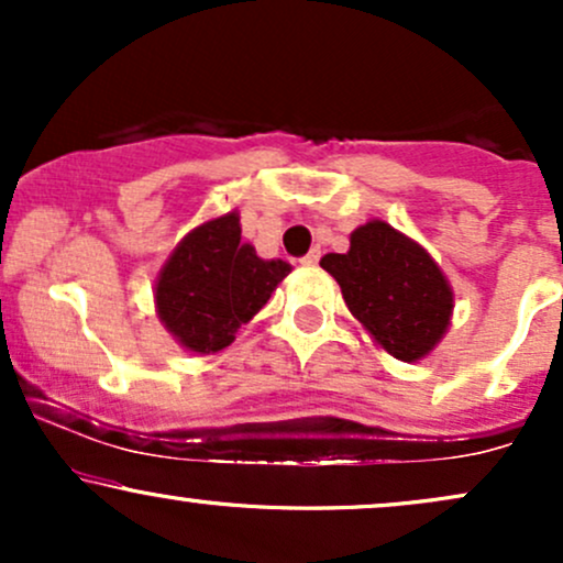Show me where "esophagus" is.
I'll list each match as a JSON object with an SVG mask.
<instances>
[{"label": "esophagus", "instance_id": "esophagus-1", "mask_svg": "<svg viewBox=\"0 0 563 563\" xmlns=\"http://www.w3.org/2000/svg\"><path fill=\"white\" fill-rule=\"evenodd\" d=\"M318 262H320V251H318V249H312V251H309V254L301 260L303 267H318Z\"/></svg>", "mask_w": 563, "mask_h": 563}]
</instances>
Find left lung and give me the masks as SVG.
Here are the masks:
<instances>
[{
	"label": "left lung",
	"instance_id": "8db88e82",
	"mask_svg": "<svg viewBox=\"0 0 563 563\" xmlns=\"http://www.w3.org/2000/svg\"><path fill=\"white\" fill-rule=\"evenodd\" d=\"M320 267L335 277L349 312L391 357L423 360L448 333L455 309L448 275L421 243L384 219L360 224L346 254H325Z\"/></svg>",
	"mask_w": 563,
	"mask_h": 563
}]
</instances>
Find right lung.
Returning <instances> with one entry per match:
<instances>
[{
    "instance_id": "obj_1",
    "label": "right lung",
    "mask_w": 563,
    "mask_h": 563,
    "mask_svg": "<svg viewBox=\"0 0 563 563\" xmlns=\"http://www.w3.org/2000/svg\"><path fill=\"white\" fill-rule=\"evenodd\" d=\"M290 273L241 241V214L209 219L174 245L153 288L161 325L192 354H217L235 341Z\"/></svg>"
}]
</instances>
